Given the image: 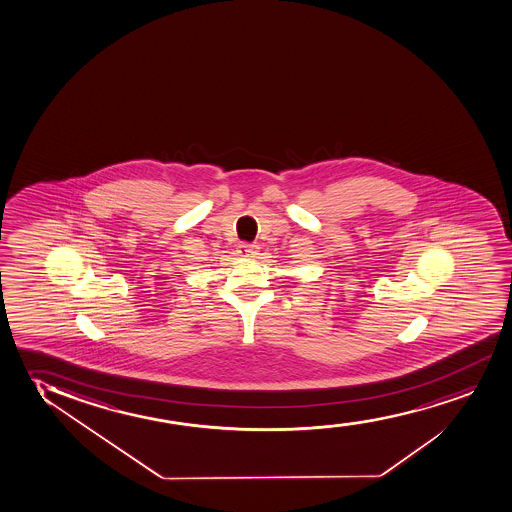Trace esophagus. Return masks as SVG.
Wrapping results in <instances>:
<instances>
[{
	"instance_id": "esophagus-1",
	"label": "esophagus",
	"mask_w": 512,
	"mask_h": 512,
	"mask_svg": "<svg viewBox=\"0 0 512 512\" xmlns=\"http://www.w3.org/2000/svg\"><path fill=\"white\" fill-rule=\"evenodd\" d=\"M257 252H259V246L257 245H241V250H239V253L243 255V257H255L257 255Z\"/></svg>"
}]
</instances>
